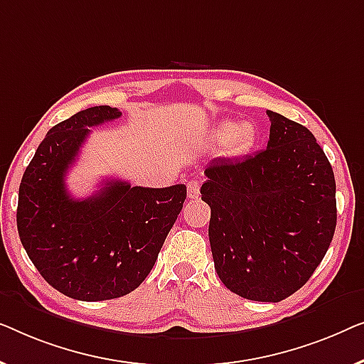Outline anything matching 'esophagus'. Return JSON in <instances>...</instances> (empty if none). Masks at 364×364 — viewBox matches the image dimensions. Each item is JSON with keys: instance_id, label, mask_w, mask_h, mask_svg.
I'll use <instances>...</instances> for the list:
<instances>
[{"instance_id": "34e87169", "label": "esophagus", "mask_w": 364, "mask_h": 364, "mask_svg": "<svg viewBox=\"0 0 364 364\" xmlns=\"http://www.w3.org/2000/svg\"><path fill=\"white\" fill-rule=\"evenodd\" d=\"M199 189H201V183L198 180H191L188 183V198L189 199H198L199 198Z\"/></svg>"}]
</instances>
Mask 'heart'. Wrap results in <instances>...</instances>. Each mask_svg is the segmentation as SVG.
I'll return each instance as SVG.
<instances>
[{
	"mask_svg": "<svg viewBox=\"0 0 364 364\" xmlns=\"http://www.w3.org/2000/svg\"><path fill=\"white\" fill-rule=\"evenodd\" d=\"M255 127L249 122L235 124V122H221L211 133V140L216 145H226L231 155H245L255 145Z\"/></svg>",
	"mask_w": 364,
	"mask_h": 364,
	"instance_id": "1",
	"label": "heart"
}]
</instances>
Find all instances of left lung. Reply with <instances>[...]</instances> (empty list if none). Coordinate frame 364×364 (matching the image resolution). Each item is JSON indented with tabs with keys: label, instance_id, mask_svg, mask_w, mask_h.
Returning <instances> with one entry per match:
<instances>
[{
	"label": "left lung",
	"instance_id": "obj_1",
	"mask_svg": "<svg viewBox=\"0 0 364 364\" xmlns=\"http://www.w3.org/2000/svg\"><path fill=\"white\" fill-rule=\"evenodd\" d=\"M267 148L242 160H213L201 199L211 208L214 269L229 290L280 301L323 260L336 228V184L306 127L267 110Z\"/></svg>",
	"mask_w": 364,
	"mask_h": 364
}]
</instances>
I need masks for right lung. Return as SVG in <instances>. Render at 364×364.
<instances>
[{
    "mask_svg": "<svg viewBox=\"0 0 364 364\" xmlns=\"http://www.w3.org/2000/svg\"><path fill=\"white\" fill-rule=\"evenodd\" d=\"M122 117L90 107L48 132L24 171L18 196V232L46 282L75 300L119 299L135 290L155 265L186 199V186H130L107 180L75 199L65 175L92 127Z\"/></svg>",
    "mask_w": 364,
    "mask_h": 364,
    "instance_id": "right-lung-1",
    "label": "right lung"
}]
</instances>
